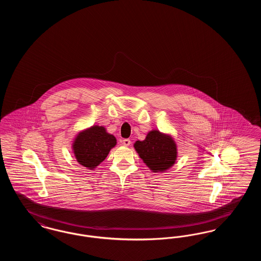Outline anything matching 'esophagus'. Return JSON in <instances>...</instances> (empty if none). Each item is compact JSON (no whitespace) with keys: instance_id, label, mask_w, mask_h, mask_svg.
<instances>
[{"instance_id":"obj_1","label":"esophagus","mask_w":261,"mask_h":261,"mask_svg":"<svg viewBox=\"0 0 261 261\" xmlns=\"http://www.w3.org/2000/svg\"><path fill=\"white\" fill-rule=\"evenodd\" d=\"M130 144H131V141H130L129 139H123V140H122V145L125 146V147L130 146Z\"/></svg>"}]
</instances>
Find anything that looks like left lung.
<instances>
[{"mask_svg":"<svg viewBox=\"0 0 261 261\" xmlns=\"http://www.w3.org/2000/svg\"><path fill=\"white\" fill-rule=\"evenodd\" d=\"M139 156L152 172H163L177 160V146L173 138L159 130H151L144 141L134 144Z\"/></svg>","mask_w":261,"mask_h":261,"instance_id":"left-lung-1","label":"left lung"}]
</instances>
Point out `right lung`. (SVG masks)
<instances>
[{"label":"right lung","instance_id":"right-lung-1","mask_svg":"<svg viewBox=\"0 0 261 261\" xmlns=\"http://www.w3.org/2000/svg\"><path fill=\"white\" fill-rule=\"evenodd\" d=\"M115 145V137L108 133L103 126L94 125L77 134L72 150L79 164L93 170L106 160Z\"/></svg>","mask_w":261,"mask_h":261}]
</instances>
